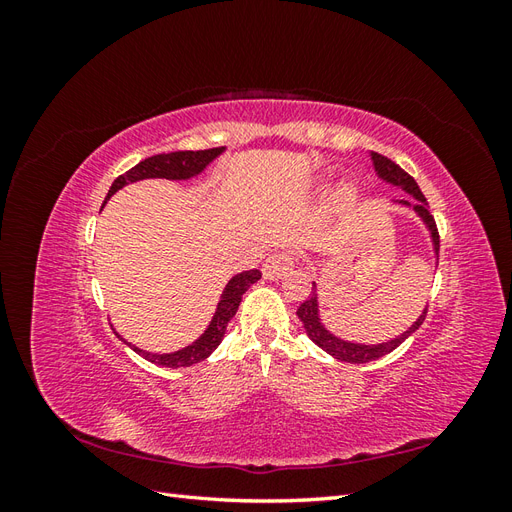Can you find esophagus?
<instances>
[{
    "mask_svg": "<svg viewBox=\"0 0 512 512\" xmlns=\"http://www.w3.org/2000/svg\"><path fill=\"white\" fill-rule=\"evenodd\" d=\"M292 265H294V260L290 254L275 252L265 260V265H262V273H265L267 280H280V277H284L292 271Z\"/></svg>",
    "mask_w": 512,
    "mask_h": 512,
    "instance_id": "obj_1",
    "label": "esophagus"
}]
</instances>
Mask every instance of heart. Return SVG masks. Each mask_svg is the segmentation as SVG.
<instances>
[{
    "mask_svg": "<svg viewBox=\"0 0 512 512\" xmlns=\"http://www.w3.org/2000/svg\"><path fill=\"white\" fill-rule=\"evenodd\" d=\"M344 196H346V198H348V194H344Z\"/></svg>",
    "mask_w": 512,
    "mask_h": 512,
    "instance_id": "obj_1",
    "label": "heart"
}]
</instances>
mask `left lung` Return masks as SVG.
I'll return each mask as SVG.
<instances>
[{
  "label": "left lung",
  "instance_id": "1",
  "mask_svg": "<svg viewBox=\"0 0 512 512\" xmlns=\"http://www.w3.org/2000/svg\"><path fill=\"white\" fill-rule=\"evenodd\" d=\"M371 160H374V166H376V173L384 179L389 181L393 185H401L408 194L414 196V203H412V209L421 215V220L427 224V228L431 230V239H433V250H440V235H438V226H436V220H433V215L429 213L427 209V198L423 196L421 188H418V183L406 173L404 168L397 166L393 160H389L386 156H380V153H371ZM401 205H410L408 200H399ZM297 316L301 318L303 322V329L307 331L309 339L316 346H320L324 352H329L331 356H335L337 361H344V363H369V361H376L380 359V356L393 352L399 344H404L406 339L421 327L425 316H427V307L423 309V314L418 316V320L412 324V327L404 333L399 335L395 339H391V342L386 344H378V346H365V344H350V342H344V339H337L333 337L327 329L322 327L320 322V316H318V297H316V284H312V294L301 303V307L297 309Z\"/></svg>",
  "mask_w": 512,
  "mask_h": 512
}]
</instances>
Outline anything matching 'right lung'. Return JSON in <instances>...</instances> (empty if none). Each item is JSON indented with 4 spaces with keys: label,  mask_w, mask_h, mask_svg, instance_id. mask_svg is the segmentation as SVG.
Instances as JSON below:
<instances>
[{
    "label": "right lung",
    "mask_w": 512,
    "mask_h": 512,
    "mask_svg": "<svg viewBox=\"0 0 512 512\" xmlns=\"http://www.w3.org/2000/svg\"><path fill=\"white\" fill-rule=\"evenodd\" d=\"M222 151H224V147H213V149H200V151H173V153H160V156H151L143 162H138L134 168L128 170V173L119 175L113 181L111 190H108L106 200L111 198L117 190H121L123 185L141 181V179H153V177L190 179V177H196L198 173H203L205 166L211 160L218 158ZM106 200H104V203H106ZM260 275L262 273L258 269H252V271H243V273L232 277V280L226 284V288L222 292V301L218 303V309H215V316L209 324V329L203 335H200L192 346L177 350V352H170V354H151V352H145V350L130 344L132 350L136 354H141L143 359H147L151 363L162 365V367H173V369L190 367L194 363L205 361L207 356L220 346L230 318L237 314L243 292L250 288L254 282H258Z\"/></svg>",
    "instance_id": "obj_1"
}]
</instances>
